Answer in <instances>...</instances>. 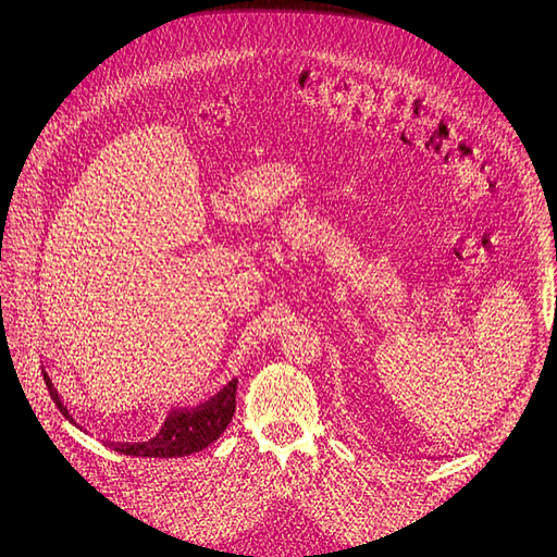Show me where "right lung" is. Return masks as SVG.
Returning <instances> with one entry per match:
<instances>
[{
	"label": "right lung",
	"mask_w": 557,
	"mask_h": 557,
	"mask_svg": "<svg viewBox=\"0 0 557 557\" xmlns=\"http://www.w3.org/2000/svg\"><path fill=\"white\" fill-rule=\"evenodd\" d=\"M234 409H237V379H232L221 393L199 407L174 411L153 440L109 446L137 458H181V455L199 453L225 432Z\"/></svg>",
	"instance_id": "add662e5"
}]
</instances>
